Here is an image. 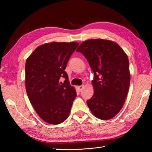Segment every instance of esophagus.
Masks as SVG:
<instances>
[{"mask_svg": "<svg viewBox=\"0 0 152 152\" xmlns=\"http://www.w3.org/2000/svg\"><path fill=\"white\" fill-rule=\"evenodd\" d=\"M83 88H84V86H80L78 87V89L80 91H81L82 90H83Z\"/></svg>", "mask_w": 152, "mask_h": 152, "instance_id": "esophagus-1", "label": "esophagus"}]
</instances>
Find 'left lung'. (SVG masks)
Listing matches in <instances>:
<instances>
[{"instance_id":"1","label":"left lung","mask_w":152,"mask_h":152,"mask_svg":"<svg viewBox=\"0 0 152 152\" xmlns=\"http://www.w3.org/2000/svg\"><path fill=\"white\" fill-rule=\"evenodd\" d=\"M76 51L85 56L94 72V93L87 101L89 110L103 120L114 118L124 106L129 88L127 54L115 42L100 38L83 42Z\"/></svg>"}]
</instances>
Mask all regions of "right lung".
Listing matches in <instances>:
<instances>
[{"label": "right lung", "mask_w": 152, "mask_h": 152, "mask_svg": "<svg viewBox=\"0 0 152 152\" xmlns=\"http://www.w3.org/2000/svg\"><path fill=\"white\" fill-rule=\"evenodd\" d=\"M78 45L75 42L44 44L27 59V94L37 114L48 124H60L69 115L76 91L64 70ZM62 77L64 83L59 82Z\"/></svg>", "instance_id": "obj_1"}]
</instances>
